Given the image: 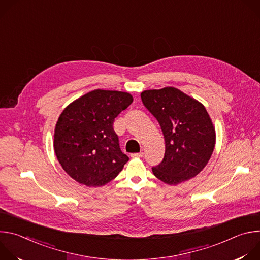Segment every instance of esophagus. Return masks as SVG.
<instances>
[{"label":"esophagus","mask_w":260,"mask_h":260,"mask_svg":"<svg viewBox=\"0 0 260 260\" xmlns=\"http://www.w3.org/2000/svg\"><path fill=\"white\" fill-rule=\"evenodd\" d=\"M143 155H144L143 152H139V153H133L131 156L133 158H141V157H143Z\"/></svg>","instance_id":"34e87169"}]
</instances>
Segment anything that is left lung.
<instances>
[{
  "label": "left lung",
  "instance_id": "left-lung-1",
  "mask_svg": "<svg viewBox=\"0 0 260 260\" xmlns=\"http://www.w3.org/2000/svg\"><path fill=\"white\" fill-rule=\"evenodd\" d=\"M141 99L158 121L166 142L162 161L152 168L154 176L169 185L196 177L210 160L216 142L205 106L171 86L144 90Z\"/></svg>",
  "mask_w": 260,
  "mask_h": 260
}]
</instances>
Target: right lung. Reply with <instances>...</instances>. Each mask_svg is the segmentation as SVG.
I'll return each mask as SVG.
<instances>
[{
	"mask_svg": "<svg viewBox=\"0 0 260 260\" xmlns=\"http://www.w3.org/2000/svg\"><path fill=\"white\" fill-rule=\"evenodd\" d=\"M134 99L131 93L95 89L68 105L54 129L58 162L75 181L100 187L113 180L127 162L113 122Z\"/></svg>",
	"mask_w": 260,
	"mask_h": 260,
	"instance_id": "add662e5",
	"label": "right lung"
}]
</instances>
